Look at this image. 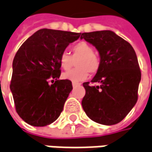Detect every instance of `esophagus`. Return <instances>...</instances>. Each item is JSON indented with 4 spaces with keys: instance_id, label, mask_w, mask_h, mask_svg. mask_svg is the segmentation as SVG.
Masks as SVG:
<instances>
[{
    "instance_id": "esophagus-1",
    "label": "esophagus",
    "mask_w": 152,
    "mask_h": 152,
    "mask_svg": "<svg viewBox=\"0 0 152 152\" xmlns=\"http://www.w3.org/2000/svg\"><path fill=\"white\" fill-rule=\"evenodd\" d=\"M72 85L73 87H75V86H80V83H76V82H72Z\"/></svg>"
}]
</instances>
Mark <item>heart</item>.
Returning <instances> with one entry per match:
<instances>
[{
  "label": "heart",
  "instance_id": "1",
  "mask_svg": "<svg viewBox=\"0 0 152 152\" xmlns=\"http://www.w3.org/2000/svg\"><path fill=\"white\" fill-rule=\"evenodd\" d=\"M94 51V48L91 44L82 41L72 47V56L66 52H62L59 62L63 70H69L73 66V60L77 58L78 60L75 63L77 67L62 73L61 78L72 82H80L87 79L89 72L96 73L100 68V58Z\"/></svg>",
  "mask_w": 152,
  "mask_h": 152
}]
</instances>
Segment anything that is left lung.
Wrapping results in <instances>:
<instances>
[{"instance_id":"8db88e82","label":"left lung","mask_w":152,"mask_h":152,"mask_svg":"<svg viewBox=\"0 0 152 152\" xmlns=\"http://www.w3.org/2000/svg\"><path fill=\"white\" fill-rule=\"evenodd\" d=\"M98 50L100 68L91 86L85 82L82 107L91 120L102 125L121 121L138 100L141 72L132 45L111 31L82 33Z\"/></svg>"}]
</instances>
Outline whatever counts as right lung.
<instances>
[{
	"mask_svg": "<svg viewBox=\"0 0 152 152\" xmlns=\"http://www.w3.org/2000/svg\"><path fill=\"white\" fill-rule=\"evenodd\" d=\"M80 34L41 29L17 51L12 61L10 90L18 115L28 124L44 126L60 116L72 86L70 80H59V59Z\"/></svg>",
	"mask_w": 152,
	"mask_h": 152,
	"instance_id": "add662e5",
	"label": "right lung"
}]
</instances>
